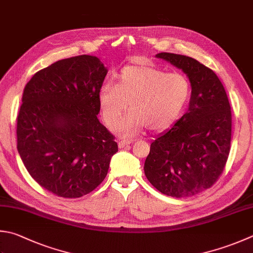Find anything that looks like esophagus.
Wrapping results in <instances>:
<instances>
[{"instance_id":"obj_1","label":"esophagus","mask_w":253,"mask_h":253,"mask_svg":"<svg viewBox=\"0 0 253 253\" xmlns=\"http://www.w3.org/2000/svg\"><path fill=\"white\" fill-rule=\"evenodd\" d=\"M133 141H128V140H120L118 142V145H119V147H120V149H123V147H126V146H127V145H130L131 143H132Z\"/></svg>"}]
</instances>
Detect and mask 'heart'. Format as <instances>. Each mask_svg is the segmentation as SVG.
I'll list each match as a JSON object with an SVG mask.
<instances>
[{"mask_svg": "<svg viewBox=\"0 0 253 253\" xmlns=\"http://www.w3.org/2000/svg\"><path fill=\"white\" fill-rule=\"evenodd\" d=\"M192 88L180 73H166L151 65H127L117 75V84L107 82L99 91L103 120L112 126L123 111L131 109L113 126L123 136H133L147 126L160 131L169 127L187 104Z\"/></svg>", "mask_w": 253, "mask_h": 253, "instance_id": "1", "label": "heart"}]
</instances>
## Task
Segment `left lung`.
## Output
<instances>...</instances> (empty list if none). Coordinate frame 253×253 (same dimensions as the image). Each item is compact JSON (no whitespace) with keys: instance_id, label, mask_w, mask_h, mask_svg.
<instances>
[{"instance_id":"1","label":"left lung","mask_w":253,"mask_h":253,"mask_svg":"<svg viewBox=\"0 0 253 253\" xmlns=\"http://www.w3.org/2000/svg\"><path fill=\"white\" fill-rule=\"evenodd\" d=\"M188 76L187 112L151 144L146 178L162 194L182 198L211 188L222 174L231 142V110L226 90L213 71L192 57L160 52Z\"/></svg>"}]
</instances>
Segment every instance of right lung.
Masks as SVG:
<instances>
[{
  "label": "right lung",
  "instance_id": "right-lung-1",
  "mask_svg": "<svg viewBox=\"0 0 253 253\" xmlns=\"http://www.w3.org/2000/svg\"><path fill=\"white\" fill-rule=\"evenodd\" d=\"M107 69L94 56L61 59L33 76L17 116V151L37 184L56 196L78 198L106 178L118 152L98 120Z\"/></svg>",
  "mask_w": 253,
  "mask_h": 253
}]
</instances>
